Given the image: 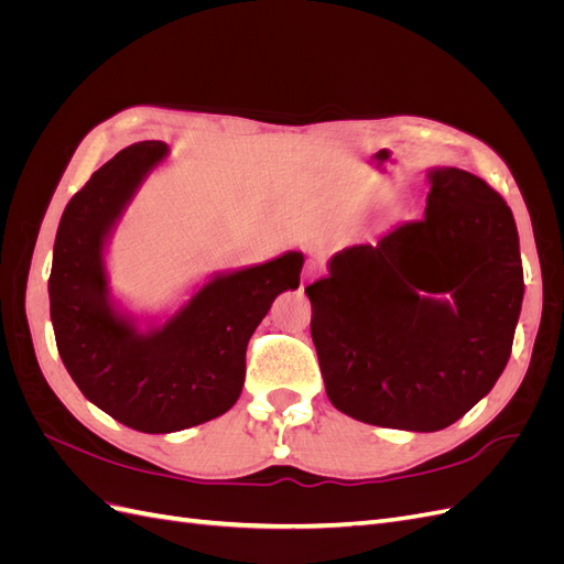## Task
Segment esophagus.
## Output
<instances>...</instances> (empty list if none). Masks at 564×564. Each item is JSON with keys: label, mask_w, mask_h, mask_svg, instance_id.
I'll return each instance as SVG.
<instances>
[{"label": "esophagus", "mask_w": 564, "mask_h": 564, "mask_svg": "<svg viewBox=\"0 0 564 564\" xmlns=\"http://www.w3.org/2000/svg\"><path fill=\"white\" fill-rule=\"evenodd\" d=\"M319 272H322V263L317 259L305 261V265H303V284H308L315 278H319Z\"/></svg>", "instance_id": "1"}]
</instances>
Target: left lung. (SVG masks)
<instances>
[{"label":"left lung","instance_id":"left-lung-1","mask_svg":"<svg viewBox=\"0 0 564 564\" xmlns=\"http://www.w3.org/2000/svg\"><path fill=\"white\" fill-rule=\"evenodd\" d=\"M431 183L421 220L336 253L329 278L305 286L332 404L381 429L433 433L464 416L506 369L522 308L506 199L454 166Z\"/></svg>","mask_w":564,"mask_h":564}]
</instances>
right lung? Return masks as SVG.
Masks as SVG:
<instances>
[{
  "instance_id": "add662e5",
  "label": "right lung",
  "mask_w": 564,
  "mask_h": 564,
  "mask_svg": "<svg viewBox=\"0 0 564 564\" xmlns=\"http://www.w3.org/2000/svg\"><path fill=\"white\" fill-rule=\"evenodd\" d=\"M166 152L133 143L106 162L67 202L48 278L61 360L84 398L141 433H176L212 421L245 386L251 334L272 301L299 289L303 256L216 278L164 327L139 334L108 303L104 242L115 218Z\"/></svg>"
}]
</instances>
